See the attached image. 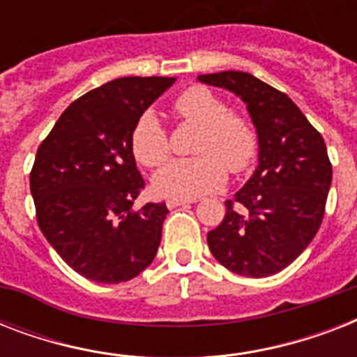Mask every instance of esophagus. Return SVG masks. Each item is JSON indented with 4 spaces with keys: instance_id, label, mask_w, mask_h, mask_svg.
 <instances>
[{
    "instance_id": "esophagus-1",
    "label": "esophagus",
    "mask_w": 357,
    "mask_h": 357,
    "mask_svg": "<svg viewBox=\"0 0 357 357\" xmlns=\"http://www.w3.org/2000/svg\"><path fill=\"white\" fill-rule=\"evenodd\" d=\"M195 202L196 200H192V198H168L167 206H168V209H174V207L187 206V204H195Z\"/></svg>"
}]
</instances>
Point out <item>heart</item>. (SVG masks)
Returning a JSON list of instances; mask_svg holds the SVG:
<instances>
[{
    "instance_id": "1",
    "label": "heart",
    "mask_w": 357,
    "mask_h": 357,
    "mask_svg": "<svg viewBox=\"0 0 357 357\" xmlns=\"http://www.w3.org/2000/svg\"><path fill=\"white\" fill-rule=\"evenodd\" d=\"M174 114L200 126L195 153L176 159L155 174L153 187L170 198H196L220 189L231 174H243L259 150L257 129L248 116L231 113L228 103L207 86H190L172 103ZM131 151L146 168L161 167L172 151L165 126L153 113H144L131 131Z\"/></svg>"
}]
</instances>
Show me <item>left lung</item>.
<instances>
[{
	"instance_id": "8db88e82",
	"label": "left lung",
	"mask_w": 357,
	"mask_h": 357,
	"mask_svg": "<svg viewBox=\"0 0 357 357\" xmlns=\"http://www.w3.org/2000/svg\"><path fill=\"white\" fill-rule=\"evenodd\" d=\"M235 92L259 137V167L226 202V215L207 234L215 259L238 276L265 278L289 266L321 228L332 185L322 135L285 92L246 72L200 75Z\"/></svg>"
}]
</instances>
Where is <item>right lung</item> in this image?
I'll return each instance as SVG.
<instances>
[{
    "instance_id": "right-lung-1",
    "label": "right lung",
    "mask_w": 357,
    "mask_h": 357,
    "mask_svg": "<svg viewBox=\"0 0 357 357\" xmlns=\"http://www.w3.org/2000/svg\"><path fill=\"white\" fill-rule=\"evenodd\" d=\"M174 77H120L66 107L36 150L29 174L38 228L70 268L98 283L133 280L161 243L165 202L144 190L131 131Z\"/></svg>"
}]
</instances>
